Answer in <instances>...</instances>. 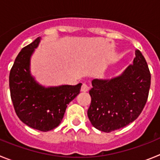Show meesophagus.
Returning <instances> with one entry per match:
<instances>
[{
	"mask_svg": "<svg viewBox=\"0 0 160 160\" xmlns=\"http://www.w3.org/2000/svg\"><path fill=\"white\" fill-rule=\"evenodd\" d=\"M89 90V87L86 83H83L82 86V88H81V91L82 92H87Z\"/></svg>",
	"mask_w": 160,
	"mask_h": 160,
	"instance_id": "34e87169",
	"label": "esophagus"
}]
</instances>
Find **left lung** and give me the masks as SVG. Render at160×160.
<instances>
[{
	"instance_id": "8db88e82",
	"label": "left lung",
	"mask_w": 160,
	"mask_h": 160,
	"mask_svg": "<svg viewBox=\"0 0 160 160\" xmlns=\"http://www.w3.org/2000/svg\"><path fill=\"white\" fill-rule=\"evenodd\" d=\"M91 103L87 111L96 129L111 132L135 121L148 101L151 73L143 55L135 51L133 64L119 77L92 81Z\"/></svg>"
}]
</instances>
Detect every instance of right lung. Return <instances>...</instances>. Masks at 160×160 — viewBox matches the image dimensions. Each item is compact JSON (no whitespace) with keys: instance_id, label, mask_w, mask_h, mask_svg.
<instances>
[{"instance_id":"obj_1","label":"right lung","mask_w":160,"mask_h":160,"mask_svg":"<svg viewBox=\"0 0 160 160\" xmlns=\"http://www.w3.org/2000/svg\"><path fill=\"white\" fill-rule=\"evenodd\" d=\"M40 38L25 46L17 56L9 73L14 110L22 122L33 129L48 131L61 123L67 105L80 93L81 83L45 88L29 73V58Z\"/></svg>"}]
</instances>
